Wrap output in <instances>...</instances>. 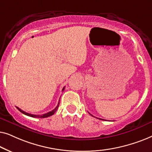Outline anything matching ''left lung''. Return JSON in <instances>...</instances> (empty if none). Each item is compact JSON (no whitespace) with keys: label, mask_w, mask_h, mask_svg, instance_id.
Masks as SVG:
<instances>
[{"label":"left lung","mask_w":152,"mask_h":152,"mask_svg":"<svg viewBox=\"0 0 152 152\" xmlns=\"http://www.w3.org/2000/svg\"><path fill=\"white\" fill-rule=\"evenodd\" d=\"M92 116H93V115H92ZM100 120H104L103 119H100Z\"/></svg>","instance_id":"1"}]
</instances>
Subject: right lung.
<instances>
[{
	"label": "right lung",
	"instance_id": "right-lung-1",
	"mask_svg": "<svg viewBox=\"0 0 152 152\" xmlns=\"http://www.w3.org/2000/svg\"><path fill=\"white\" fill-rule=\"evenodd\" d=\"M64 88H65V87H64L63 89H62V91H64ZM59 103H58V104H57V107H56L55 108V109H54L53 110V111H50V112H48V113H47L43 114V115H34V114H30V113H26V112H25L24 111H23V110H21L20 109H19V108L17 107H16V108H17V109L18 110V111L21 112L22 113H23V114H25V115H28V116H30V117H32V118H48V117H49V116L53 115V114L55 113L56 111H57V110L58 107H59Z\"/></svg>",
	"mask_w": 152,
	"mask_h": 152
}]
</instances>
